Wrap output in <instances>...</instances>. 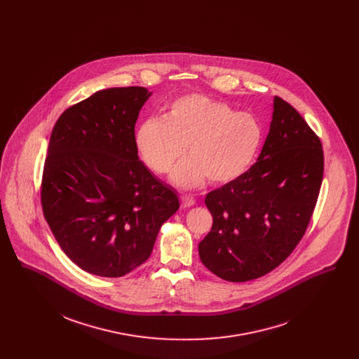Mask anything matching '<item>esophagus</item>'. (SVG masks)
Returning <instances> with one entry per match:
<instances>
[{
	"label": "esophagus",
	"mask_w": 359,
	"mask_h": 359,
	"mask_svg": "<svg viewBox=\"0 0 359 359\" xmlns=\"http://www.w3.org/2000/svg\"><path fill=\"white\" fill-rule=\"evenodd\" d=\"M181 205L184 208H189V207L195 205V199L189 198V196H181Z\"/></svg>",
	"instance_id": "34e87169"
}]
</instances>
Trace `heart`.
I'll return each instance as SVG.
<instances>
[{
	"label": "heart",
	"instance_id": "obj_1",
	"mask_svg": "<svg viewBox=\"0 0 359 359\" xmlns=\"http://www.w3.org/2000/svg\"><path fill=\"white\" fill-rule=\"evenodd\" d=\"M262 141V128L250 113L202 95L171 103L160 118L144 121L135 145L144 163L156 174H172L182 188L199 187L205 178L222 185L238 180L252 165Z\"/></svg>",
	"mask_w": 359,
	"mask_h": 359
}]
</instances>
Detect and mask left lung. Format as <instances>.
I'll use <instances>...</instances> for the list:
<instances>
[{
	"mask_svg": "<svg viewBox=\"0 0 359 359\" xmlns=\"http://www.w3.org/2000/svg\"><path fill=\"white\" fill-rule=\"evenodd\" d=\"M322 178L320 140L292 104L275 97L256 163L205 196L212 215L199 243L205 268L224 280L248 282L280 265L307 231Z\"/></svg>",
	"mask_w": 359,
	"mask_h": 359,
	"instance_id": "8db88e82",
	"label": "left lung"
}]
</instances>
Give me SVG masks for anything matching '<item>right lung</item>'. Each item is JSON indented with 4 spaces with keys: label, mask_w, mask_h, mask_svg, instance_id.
Masks as SVG:
<instances>
[{
    "label": "right lung",
    "mask_w": 359,
    "mask_h": 359,
    "mask_svg": "<svg viewBox=\"0 0 359 359\" xmlns=\"http://www.w3.org/2000/svg\"><path fill=\"white\" fill-rule=\"evenodd\" d=\"M151 95L144 87L101 90L66 109L52 130L44 217L65 255L93 275L118 278L144 264L180 208L138 157L135 123Z\"/></svg>",
    "instance_id": "add662e5"
}]
</instances>
